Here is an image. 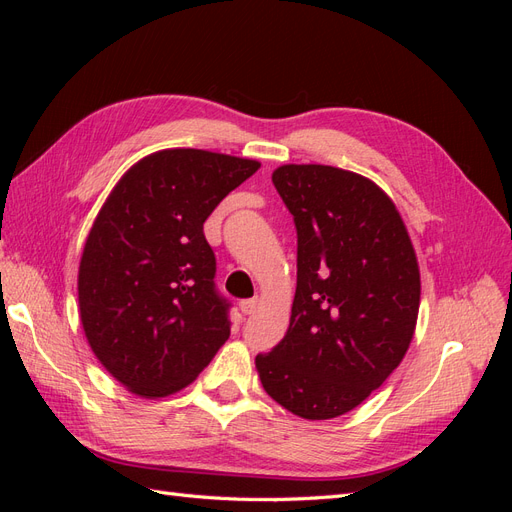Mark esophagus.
Returning a JSON list of instances; mask_svg holds the SVG:
<instances>
[{"instance_id": "1", "label": "esophagus", "mask_w": 512, "mask_h": 512, "mask_svg": "<svg viewBox=\"0 0 512 512\" xmlns=\"http://www.w3.org/2000/svg\"><path fill=\"white\" fill-rule=\"evenodd\" d=\"M239 307H241V312L245 314V316H252L256 309H258V299L254 297V299H245V301H241L239 303Z\"/></svg>"}]
</instances>
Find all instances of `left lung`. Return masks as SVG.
Returning a JSON list of instances; mask_svg holds the SVG:
<instances>
[{
    "mask_svg": "<svg viewBox=\"0 0 512 512\" xmlns=\"http://www.w3.org/2000/svg\"><path fill=\"white\" fill-rule=\"evenodd\" d=\"M271 179L297 228V292L284 339L256 369L277 404L327 421L404 359L421 273L404 220L374 181L322 164H286Z\"/></svg>",
    "mask_w": 512,
    "mask_h": 512,
    "instance_id": "8db88e82",
    "label": "left lung"
}]
</instances>
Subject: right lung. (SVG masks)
I'll return each mask as SVG.
<instances>
[{"mask_svg":"<svg viewBox=\"0 0 512 512\" xmlns=\"http://www.w3.org/2000/svg\"><path fill=\"white\" fill-rule=\"evenodd\" d=\"M260 162L164 149L119 179L89 230L79 267L85 337L128 391H181L230 335L203 224Z\"/></svg>","mask_w":512,"mask_h":512,"instance_id":"1","label":"right lung"}]
</instances>
